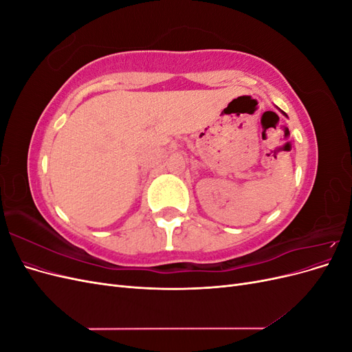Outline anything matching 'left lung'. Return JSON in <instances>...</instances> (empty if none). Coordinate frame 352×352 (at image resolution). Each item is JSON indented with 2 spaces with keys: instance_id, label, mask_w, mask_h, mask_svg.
Returning <instances> with one entry per match:
<instances>
[{
  "instance_id": "left-lung-1",
  "label": "left lung",
  "mask_w": 352,
  "mask_h": 352,
  "mask_svg": "<svg viewBox=\"0 0 352 352\" xmlns=\"http://www.w3.org/2000/svg\"><path fill=\"white\" fill-rule=\"evenodd\" d=\"M280 111H282V110H280ZM282 113H283V111H282ZM283 114H285V113H283ZM285 116H286V114H285Z\"/></svg>"
}]
</instances>
